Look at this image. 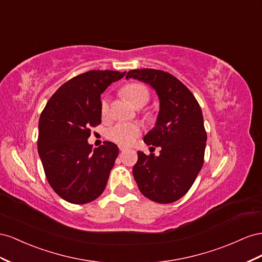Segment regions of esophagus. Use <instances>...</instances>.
Returning <instances> with one entry per match:
<instances>
[{
    "label": "esophagus",
    "instance_id": "obj_1",
    "mask_svg": "<svg viewBox=\"0 0 262 262\" xmlns=\"http://www.w3.org/2000/svg\"><path fill=\"white\" fill-rule=\"evenodd\" d=\"M118 148H119V150H121V151H122V152H123V151H125V150H126V148H125V147H123V146H119V147H118Z\"/></svg>",
    "mask_w": 262,
    "mask_h": 262
}]
</instances>
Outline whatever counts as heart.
<instances>
[{"label":"heart","mask_w":262,"mask_h":262,"mask_svg":"<svg viewBox=\"0 0 262 262\" xmlns=\"http://www.w3.org/2000/svg\"><path fill=\"white\" fill-rule=\"evenodd\" d=\"M123 94L126 96L134 106H144L150 100V92L149 89L144 84L135 82V83L127 84L123 89ZM110 113V102L107 98H104L101 102V114L103 117L108 116ZM141 129L137 124L119 122L107 129L106 136L110 140L122 146H129L140 135Z\"/></svg>","instance_id":"obj_1"}]
</instances>
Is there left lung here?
<instances>
[{"label": "left lung", "instance_id": "obj_1", "mask_svg": "<svg viewBox=\"0 0 262 262\" xmlns=\"http://www.w3.org/2000/svg\"><path fill=\"white\" fill-rule=\"evenodd\" d=\"M134 78L150 84L160 100L156 126L144 138L160 155L138 151L133 168L140 192L157 203L168 204L186 194L204 163L206 130L200 104L182 82L166 71L137 69ZM155 147H151L155 149Z\"/></svg>", "mask_w": 262, "mask_h": 262}]
</instances>
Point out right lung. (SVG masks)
Masks as SVG:
<instances>
[{
	"label": "right lung",
	"instance_id": "add662e5",
	"mask_svg": "<svg viewBox=\"0 0 262 262\" xmlns=\"http://www.w3.org/2000/svg\"><path fill=\"white\" fill-rule=\"evenodd\" d=\"M126 72L91 70L70 79L52 94L39 118L37 145L47 181L72 204L98 199L105 189L118 147L88 144L91 127L101 124V94Z\"/></svg>",
	"mask_w": 262,
	"mask_h": 262
}]
</instances>
